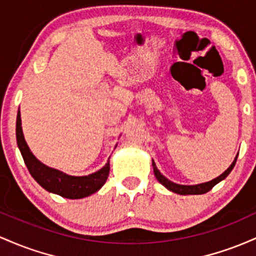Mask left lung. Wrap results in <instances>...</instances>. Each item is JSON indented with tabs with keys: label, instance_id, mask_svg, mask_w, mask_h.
I'll list each match as a JSON object with an SVG mask.
<instances>
[{
	"label": "left lung",
	"instance_id": "1",
	"mask_svg": "<svg viewBox=\"0 0 256 256\" xmlns=\"http://www.w3.org/2000/svg\"><path fill=\"white\" fill-rule=\"evenodd\" d=\"M237 157H238V154L236 158L234 160V162L231 163V166H230L222 174L219 175V176L215 178L213 180H210V182L197 184V185H180V184H175L173 182H170V180L166 179L164 175L157 169L156 163H154V160H152V166H154V176H156V179L158 180V182L162 184L166 188H168L169 191L174 192V194H184V196H188V194H206L208 191H210L216 184H219L220 182H222L224 179L228 178V175L231 173V170L234 169V164H236Z\"/></svg>",
	"mask_w": 256,
	"mask_h": 256
}]
</instances>
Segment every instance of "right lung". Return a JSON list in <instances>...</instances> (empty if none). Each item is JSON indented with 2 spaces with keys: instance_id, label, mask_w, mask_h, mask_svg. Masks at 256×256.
<instances>
[{
  "instance_id": "obj_1",
  "label": "right lung",
  "mask_w": 256,
  "mask_h": 256,
  "mask_svg": "<svg viewBox=\"0 0 256 256\" xmlns=\"http://www.w3.org/2000/svg\"><path fill=\"white\" fill-rule=\"evenodd\" d=\"M16 144H18V148L22 152V156L31 176L48 192L65 198H70V200H80V198H84L96 194L108 180V173H110V157H108V163L102 169H99L96 173L83 175V176H74V175H68L58 169L43 164L41 160L34 156L25 142L22 128L20 110L16 114Z\"/></svg>"
}]
</instances>
